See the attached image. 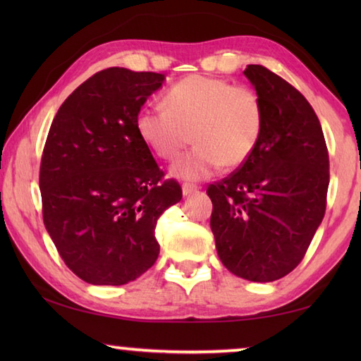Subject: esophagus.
<instances>
[{"label":"esophagus","instance_id":"1","mask_svg":"<svg viewBox=\"0 0 361 361\" xmlns=\"http://www.w3.org/2000/svg\"><path fill=\"white\" fill-rule=\"evenodd\" d=\"M199 191V186H195V185H183V195H191V194H194V192H197Z\"/></svg>","mask_w":361,"mask_h":361}]
</instances>
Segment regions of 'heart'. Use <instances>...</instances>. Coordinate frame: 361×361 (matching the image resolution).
<instances>
[{
    "label": "heart",
    "mask_w": 361,
    "mask_h": 361,
    "mask_svg": "<svg viewBox=\"0 0 361 361\" xmlns=\"http://www.w3.org/2000/svg\"><path fill=\"white\" fill-rule=\"evenodd\" d=\"M137 130L149 149L173 161L194 138L197 145L172 167V173L197 181L223 166L240 167L253 154L264 130L261 97L245 85L194 75L169 89L166 105H146Z\"/></svg>",
    "instance_id": "b5f03b06"
}]
</instances>
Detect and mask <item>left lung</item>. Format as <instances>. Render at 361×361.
Returning a JSON list of instances; mask_svg holds the SVG:
<instances>
[{"label": "left lung", "mask_w": 361, "mask_h": 361, "mask_svg": "<svg viewBox=\"0 0 361 361\" xmlns=\"http://www.w3.org/2000/svg\"><path fill=\"white\" fill-rule=\"evenodd\" d=\"M264 105V130L245 164L207 189L216 252L250 282H274L302 261L326 210L329 159L305 97L262 65L243 71Z\"/></svg>", "instance_id": "8db88e82"}]
</instances>
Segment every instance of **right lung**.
I'll use <instances>...</instances> for the list:
<instances>
[{"instance_id":"1","label":"right lung","mask_w":361,"mask_h":361,"mask_svg":"<svg viewBox=\"0 0 361 361\" xmlns=\"http://www.w3.org/2000/svg\"><path fill=\"white\" fill-rule=\"evenodd\" d=\"M164 75L102 70L66 99L39 167L44 226L70 271L92 285H124L154 264L159 216L180 202L137 130Z\"/></svg>"}]
</instances>
